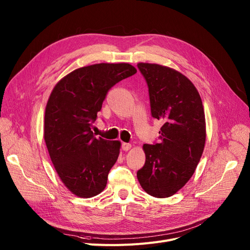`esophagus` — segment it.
Returning <instances> with one entry per match:
<instances>
[{
  "label": "esophagus",
  "mask_w": 250,
  "mask_h": 250,
  "mask_svg": "<svg viewBox=\"0 0 250 250\" xmlns=\"http://www.w3.org/2000/svg\"><path fill=\"white\" fill-rule=\"evenodd\" d=\"M132 147V145L130 144V143H122V149L124 150V151H128L130 148Z\"/></svg>",
  "instance_id": "esophagus-1"
}]
</instances>
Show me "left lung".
Instances as JSON below:
<instances>
[{
	"instance_id": "8db88e82",
	"label": "left lung",
	"mask_w": 250,
	"mask_h": 250,
	"mask_svg": "<svg viewBox=\"0 0 250 250\" xmlns=\"http://www.w3.org/2000/svg\"><path fill=\"white\" fill-rule=\"evenodd\" d=\"M148 85L151 115L161 120L160 142L144 144V167L137 179L148 195L167 198L192 178L206 142L202 99L182 72L156 63L137 64Z\"/></svg>"
}]
</instances>
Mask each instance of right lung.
Wrapping results in <instances>:
<instances>
[{"label":"right lung","instance_id":"obj_1","mask_svg":"<svg viewBox=\"0 0 250 250\" xmlns=\"http://www.w3.org/2000/svg\"><path fill=\"white\" fill-rule=\"evenodd\" d=\"M136 71L125 62L97 63L72 70L53 87L44 115V140L58 177L77 197L92 198L106 188L121 142L96 138L93 123L108 91Z\"/></svg>","mask_w":250,"mask_h":250}]
</instances>
